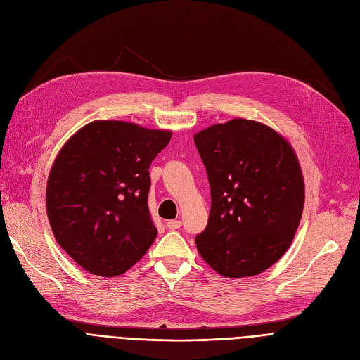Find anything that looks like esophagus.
I'll use <instances>...</instances> for the list:
<instances>
[{
  "instance_id": "34e87169",
  "label": "esophagus",
  "mask_w": 360,
  "mask_h": 360,
  "mask_svg": "<svg viewBox=\"0 0 360 360\" xmlns=\"http://www.w3.org/2000/svg\"><path fill=\"white\" fill-rule=\"evenodd\" d=\"M167 227L169 230H177L181 227V221L180 219H171V221H167Z\"/></svg>"
}]
</instances>
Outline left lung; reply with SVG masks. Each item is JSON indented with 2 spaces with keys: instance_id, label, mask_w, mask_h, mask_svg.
Returning <instances> with one entry per match:
<instances>
[{
  "instance_id": "left-lung-1",
  "label": "left lung",
  "mask_w": 360,
  "mask_h": 360,
  "mask_svg": "<svg viewBox=\"0 0 360 360\" xmlns=\"http://www.w3.org/2000/svg\"><path fill=\"white\" fill-rule=\"evenodd\" d=\"M210 183L207 227L195 238L204 262L226 278L252 277L292 244L304 179L292 145L269 125L235 118L193 134Z\"/></svg>"
}]
</instances>
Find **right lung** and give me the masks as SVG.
Instances as JSON below:
<instances>
[{"label":"right lung","mask_w":360,"mask_h":360,"mask_svg":"<svg viewBox=\"0 0 360 360\" xmlns=\"http://www.w3.org/2000/svg\"><path fill=\"white\" fill-rule=\"evenodd\" d=\"M171 130L96 120L68 139L46 181L53 235L87 273L118 277L158 236L148 210L150 165Z\"/></svg>","instance_id":"obj_1"}]
</instances>
